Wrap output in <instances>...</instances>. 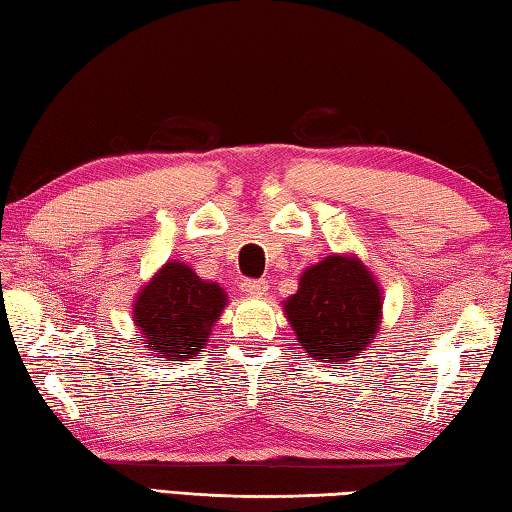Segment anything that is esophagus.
Segmentation results:
<instances>
[{
	"label": "esophagus",
	"instance_id": "34e87169",
	"mask_svg": "<svg viewBox=\"0 0 512 512\" xmlns=\"http://www.w3.org/2000/svg\"><path fill=\"white\" fill-rule=\"evenodd\" d=\"M241 291H244L246 296H253V298L266 296L268 282L266 280H244V282H241Z\"/></svg>",
	"mask_w": 512,
	"mask_h": 512
}]
</instances>
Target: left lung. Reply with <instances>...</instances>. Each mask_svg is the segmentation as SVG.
<instances>
[{"mask_svg":"<svg viewBox=\"0 0 512 512\" xmlns=\"http://www.w3.org/2000/svg\"><path fill=\"white\" fill-rule=\"evenodd\" d=\"M384 293L370 268L352 253H334L300 275L282 302L302 350L320 363L361 359L381 325Z\"/></svg>","mask_w":512,"mask_h":512,"instance_id":"left-lung-1","label":"left lung"}]
</instances>
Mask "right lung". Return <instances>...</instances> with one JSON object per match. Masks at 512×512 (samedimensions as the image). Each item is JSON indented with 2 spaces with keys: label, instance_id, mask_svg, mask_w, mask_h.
<instances>
[{
  "label": "right lung",
  "instance_id": "1",
  "mask_svg": "<svg viewBox=\"0 0 512 512\" xmlns=\"http://www.w3.org/2000/svg\"><path fill=\"white\" fill-rule=\"evenodd\" d=\"M225 305L228 296L221 284L203 280L185 262L169 259L133 300L137 341L155 361L201 357Z\"/></svg>",
  "mask_w": 512,
  "mask_h": 512
}]
</instances>
